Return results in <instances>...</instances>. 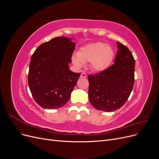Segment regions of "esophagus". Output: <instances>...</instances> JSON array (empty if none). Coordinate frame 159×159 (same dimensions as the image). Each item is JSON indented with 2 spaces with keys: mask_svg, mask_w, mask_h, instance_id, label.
I'll return each instance as SVG.
<instances>
[{
  "mask_svg": "<svg viewBox=\"0 0 159 159\" xmlns=\"http://www.w3.org/2000/svg\"><path fill=\"white\" fill-rule=\"evenodd\" d=\"M81 78H87V75H86V74L84 73V72H83V73L81 74Z\"/></svg>",
  "mask_w": 159,
  "mask_h": 159,
  "instance_id": "1",
  "label": "esophagus"
}]
</instances>
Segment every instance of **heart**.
Here are the masks:
<instances>
[{
    "instance_id": "heart-1",
    "label": "heart",
    "mask_w": 159,
    "mask_h": 159,
    "mask_svg": "<svg viewBox=\"0 0 159 159\" xmlns=\"http://www.w3.org/2000/svg\"><path fill=\"white\" fill-rule=\"evenodd\" d=\"M113 56L114 51L111 47L102 42H96L81 48L77 56L72 57V61L78 68L91 62L92 70L102 71L108 68Z\"/></svg>"
}]
</instances>
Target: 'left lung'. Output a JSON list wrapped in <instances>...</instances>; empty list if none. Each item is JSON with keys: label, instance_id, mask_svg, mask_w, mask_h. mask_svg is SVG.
Returning a JSON list of instances; mask_svg holds the SVG:
<instances>
[{"label": "left lung", "instance_id": "obj_1", "mask_svg": "<svg viewBox=\"0 0 159 159\" xmlns=\"http://www.w3.org/2000/svg\"><path fill=\"white\" fill-rule=\"evenodd\" d=\"M114 64L95 75H89V99L98 110L111 112L121 108L131 94L135 61L128 48L117 42Z\"/></svg>", "mask_w": 159, "mask_h": 159}]
</instances>
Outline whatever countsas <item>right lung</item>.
<instances>
[{
  "instance_id": "right-lung-1",
  "label": "right lung",
  "mask_w": 159,
  "mask_h": 159,
  "mask_svg": "<svg viewBox=\"0 0 159 159\" xmlns=\"http://www.w3.org/2000/svg\"><path fill=\"white\" fill-rule=\"evenodd\" d=\"M75 44L64 36L43 43L34 52L28 85L35 102L44 109H58L68 102L81 73L70 70Z\"/></svg>"
}]
</instances>
